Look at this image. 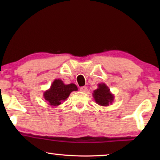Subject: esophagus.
Listing matches in <instances>:
<instances>
[{
    "label": "esophagus",
    "instance_id": "34e87169",
    "mask_svg": "<svg viewBox=\"0 0 160 160\" xmlns=\"http://www.w3.org/2000/svg\"><path fill=\"white\" fill-rule=\"evenodd\" d=\"M80 90L82 92H87V90H88V87H86V86L81 87V88H80Z\"/></svg>",
    "mask_w": 160,
    "mask_h": 160
}]
</instances>
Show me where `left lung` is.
<instances>
[{
	"instance_id": "obj_1",
	"label": "left lung",
	"mask_w": 160,
	"mask_h": 160,
	"mask_svg": "<svg viewBox=\"0 0 160 160\" xmlns=\"http://www.w3.org/2000/svg\"><path fill=\"white\" fill-rule=\"evenodd\" d=\"M93 96L96 102L101 106H108L113 99L109 89L104 84H99V88L94 91Z\"/></svg>"
}]
</instances>
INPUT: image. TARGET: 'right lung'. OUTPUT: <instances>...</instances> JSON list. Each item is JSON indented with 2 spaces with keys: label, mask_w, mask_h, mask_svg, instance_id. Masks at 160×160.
<instances>
[{
  "label": "right lung",
  "mask_w": 160,
  "mask_h": 160,
  "mask_svg": "<svg viewBox=\"0 0 160 160\" xmlns=\"http://www.w3.org/2000/svg\"><path fill=\"white\" fill-rule=\"evenodd\" d=\"M78 90L75 84L65 85L61 80H55L49 90L45 92L44 97L51 106H58L66 100L72 91Z\"/></svg>",
  "instance_id": "add662e5"
}]
</instances>
